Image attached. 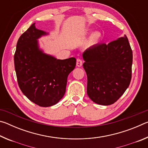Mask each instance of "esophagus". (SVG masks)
Wrapping results in <instances>:
<instances>
[{
  "label": "esophagus",
  "mask_w": 148,
  "mask_h": 148,
  "mask_svg": "<svg viewBox=\"0 0 148 148\" xmlns=\"http://www.w3.org/2000/svg\"><path fill=\"white\" fill-rule=\"evenodd\" d=\"M76 66L77 67H81L82 66V61L81 59H77L76 61Z\"/></svg>",
  "instance_id": "34e87169"
}]
</instances>
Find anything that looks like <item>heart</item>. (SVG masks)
I'll use <instances>...</instances> for the list:
<instances>
[{"label": "heart", "instance_id": "obj_1", "mask_svg": "<svg viewBox=\"0 0 148 148\" xmlns=\"http://www.w3.org/2000/svg\"><path fill=\"white\" fill-rule=\"evenodd\" d=\"M101 34L98 31H95L93 32H92L91 35L89 36V41L91 44H97L99 42L100 39H101Z\"/></svg>", "mask_w": 148, "mask_h": 148}]
</instances>
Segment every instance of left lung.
Wrapping results in <instances>:
<instances>
[{"label": "left lung", "mask_w": 148, "mask_h": 148, "mask_svg": "<svg viewBox=\"0 0 148 148\" xmlns=\"http://www.w3.org/2000/svg\"><path fill=\"white\" fill-rule=\"evenodd\" d=\"M82 57L88 97L98 104H114L128 88L131 79L132 51L126 35L108 44L89 47Z\"/></svg>", "instance_id": "left-lung-1"}]
</instances>
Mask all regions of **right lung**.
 <instances>
[{"instance_id":"add662e5","label":"right lung","mask_w":148,"mask_h":148,"mask_svg":"<svg viewBox=\"0 0 148 148\" xmlns=\"http://www.w3.org/2000/svg\"><path fill=\"white\" fill-rule=\"evenodd\" d=\"M48 32L35 23L17 41L14 64L20 89L30 101L42 107L56 104L66 91L67 78L76 66L74 57L57 59L40 47L38 39Z\"/></svg>"}]
</instances>
